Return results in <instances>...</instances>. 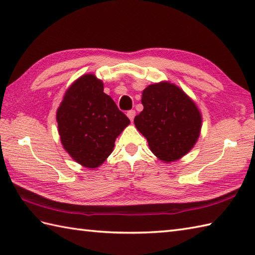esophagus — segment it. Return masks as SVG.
<instances>
[{"instance_id": "34e87169", "label": "esophagus", "mask_w": 255, "mask_h": 255, "mask_svg": "<svg viewBox=\"0 0 255 255\" xmlns=\"http://www.w3.org/2000/svg\"><path fill=\"white\" fill-rule=\"evenodd\" d=\"M127 116H128V118L130 119V121L132 122V121H133V118H134V116H136V112H134L133 110L129 111V112H127Z\"/></svg>"}]
</instances>
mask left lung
Masks as SVG:
<instances>
[{
  "instance_id": "left-lung-1",
  "label": "left lung",
  "mask_w": 255,
  "mask_h": 255,
  "mask_svg": "<svg viewBox=\"0 0 255 255\" xmlns=\"http://www.w3.org/2000/svg\"><path fill=\"white\" fill-rule=\"evenodd\" d=\"M141 103L143 111L133 123L152 153L164 163L187 154L202 130V114L195 102L177 85L162 81L143 90Z\"/></svg>"
}]
</instances>
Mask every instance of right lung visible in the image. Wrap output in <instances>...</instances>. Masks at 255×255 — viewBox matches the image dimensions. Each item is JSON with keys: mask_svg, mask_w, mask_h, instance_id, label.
<instances>
[{"mask_svg": "<svg viewBox=\"0 0 255 255\" xmlns=\"http://www.w3.org/2000/svg\"><path fill=\"white\" fill-rule=\"evenodd\" d=\"M58 132L64 150L88 169L104 163L116 138L130 121L118 110L95 74H83L69 86L57 110Z\"/></svg>", "mask_w": 255, "mask_h": 255, "instance_id": "1", "label": "right lung"}]
</instances>
